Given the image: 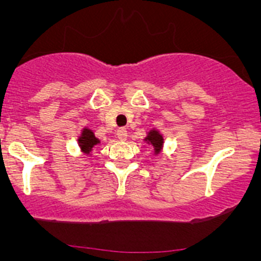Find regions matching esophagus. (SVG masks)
Segmentation results:
<instances>
[{
    "instance_id": "1",
    "label": "esophagus",
    "mask_w": 261,
    "mask_h": 261,
    "mask_svg": "<svg viewBox=\"0 0 261 261\" xmlns=\"http://www.w3.org/2000/svg\"><path fill=\"white\" fill-rule=\"evenodd\" d=\"M117 139L121 141H125L127 139V130L125 127H121L117 130Z\"/></svg>"
}]
</instances>
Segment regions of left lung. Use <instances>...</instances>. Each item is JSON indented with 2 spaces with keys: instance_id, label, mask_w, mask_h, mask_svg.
Wrapping results in <instances>:
<instances>
[{
  "instance_id": "8db88e82",
  "label": "left lung",
  "mask_w": 261,
  "mask_h": 261,
  "mask_svg": "<svg viewBox=\"0 0 261 261\" xmlns=\"http://www.w3.org/2000/svg\"><path fill=\"white\" fill-rule=\"evenodd\" d=\"M143 141L146 143L147 145L152 146L155 156H158L163 151V147H164V136H163V134L156 127L147 131L146 136L143 139Z\"/></svg>"
}]
</instances>
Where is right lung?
<instances>
[{"instance_id": "1", "label": "right lung", "mask_w": 261, "mask_h": 261, "mask_svg": "<svg viewBox=\"0 0 261 261\" xmlns=\"http://www.w3.org/2000/svg\"><path fill=\"white\" fill-rule=\"evenodd\" d=\"M78 146H80L81 152L86 156H92V152H93V149L98 144H101V140L98 138H96L93 130H91L89 127H86L84 126L81 130V134L77 138Z\"/></svg>"}]
</instances>
